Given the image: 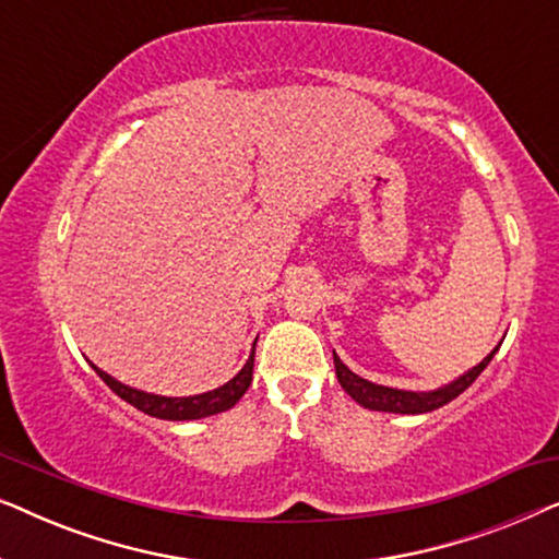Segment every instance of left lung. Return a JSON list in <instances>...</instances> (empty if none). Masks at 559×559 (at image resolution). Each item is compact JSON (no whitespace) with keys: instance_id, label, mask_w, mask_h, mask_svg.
<instances>
[{"instance_id":"obj_1","label":"left lung","mask_w":559,"mask_h":559,"mask_svg":"<svg viewBox=\"0 0 559 559\" xmlns=\"http://www.w3.org/2000/svg\"><path fill=\"white\" fill-rule=\"evenodd\" d=\"M501 346V343H499ZM496 346L491 354H488L484 361L473 366V369L463 371L461 377L448 381L438 389H430V392H412V389H394V386H381L373 384V381L358 377L348 369L346 364L335 356L333 350V364H335V377H338L343 392H346L350 400H356L361 407L366 409H377V412H394V415H425V412L440 409L442 404L453 402L455 396H461L465 389H468L473 381L480 377V371L491 364V358L496 356Z\"/></svg>"}]
</instances>
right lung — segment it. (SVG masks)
<instances>
[{
	"label": "right lung",
	"instance_id": "right-lung-1",
	"mask_svg": "<svg viewBox=\"0 0 559 559\" xmlns=\"http://www.w3.org/2000/svg\"><path fill=\"white\" fill-rule=\"evenodd\" d=\"M257 348V341H254ZM254 348L247 358V364L241 366V371L236 373L234 379H228L224 386L211 389V392L193 394V396H163V394H150L142 392V389H134L129 384H121L119 379H114L104 369H98L96 364H91L98 377L104 379V384L111 389L114 394H119L121 400L132 404L144 415L157 417V419H170V423H188V419H203L211 415H218V412L231 409L236 402L241 400L243 392H247L251 384V373H254Z\"/></svg>",
	"mask_w": 559,
	"mask_h": 559
}]
</instances>
